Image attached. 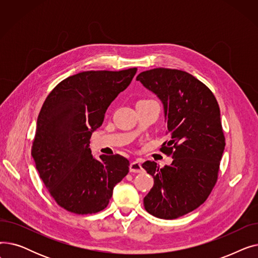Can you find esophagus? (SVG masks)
Listing matches in <instances>:
<instances>
[{"label":"esophagus","mask_w":258,"mask_h":258,"mask_svg":"<svg viewBox=\"0 0 258 258\" xmlns=\"http://www.w3.org/2000/svg\"><path fill=\"white\" fill-rule=\"evenodd\" d=\"M130 171L131 172H142L143 171V167H142L141 162L139 160L132 162L131 165H130Z\"/></svg>","instance_id":"esophagus-1"}]
</instances>
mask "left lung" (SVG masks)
Masks as SVG:
<instances>
[{"mask_svg": "<svg viewBox=\"0 0 258 258\" xmlns=\"http://www.w3.org/2000/svg\"><path fill=\"white\" fill-rule=\"evenodd\" d=\"M137 80L163 103L170 139L160 151L173 159L163 168L154 161L142 164L154 177L144 208L159 219H178L201 206L218 181L226 144L220 106L210 89L185 71L156 68Z\"/></svg>", "mask_w": 258, "mask_h": 258, "instance_id": "obj_1", "label": "left lung"}]
</instances>
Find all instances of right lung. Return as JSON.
<instances>
[{"instance_id": "obj_1", "label": "right lung", "mask_w": 258, "mask_h": 258, "mask_svg": "<svg viewBox=\"0 0 258 258\" xmlns=\"http://www.w3.org/2000/svg\"><path fill=\"white\" fill-rule=\"evenodd\" d=\"M136 72L131 68L72 75L50 92L40 108L31 155L48 192L63 209L75 214L103 210L115 185L127 174L130 161L124 157L94 159L90 138Z\"/></svg>"}]
</instances>
